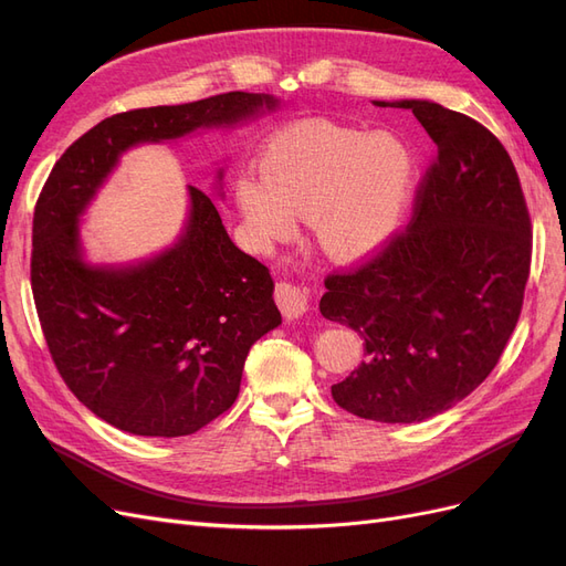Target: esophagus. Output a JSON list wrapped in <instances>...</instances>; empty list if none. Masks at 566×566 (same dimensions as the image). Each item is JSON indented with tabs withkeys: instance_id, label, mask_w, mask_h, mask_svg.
Segmentation results:
<instances>
[{
	"instance_id": "obj_1",
	"label": "esophagus",
	"mask_w": 566,
	"mask_h": 566,
	"mask_svg": "<svg viewBox=\"0 0 566 566\" xmlns=\"http://www.w3.org/2000/svg\"><path fill=\"white\" fill-rule=\"evenodd\" d=\"M276 304L279 310L283 312L285 318H300L304 316L306 312H310V300H306V293L302 287L287 283V281H281L276 285Z\"/></svg>"
}]
</instances>
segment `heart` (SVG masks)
<instances>
[{
    "mask_svg": "<svg viewBox=\"0 0 566 566\" xmlns=\"http://www.w3.org/2000/svg\"><path fill=\"white\" fill-rule=\"evenodd\" d=\"M260 169L262 177L245 172L233 181L254 241H285L302 217L337 262L382 250L401 229L418 186V160L401 136L333 123L279 132L262 150Z\"/></svg>",
    "mask_w": 566,
    "mask_h": 566,
    "instance_id": "heart-1",
    "label": "heart"
}]
</instances>
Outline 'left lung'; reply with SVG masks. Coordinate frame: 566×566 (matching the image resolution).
Returning <instances> with one entry per match:
<instances>
[{
    "label": "left lung",
    "mask_w": 566,
    "mask_h": 566,
    "mask_svg": "<svg viewBox=\"0 0 566 566\" xmlns=\"http://www.w3.org/2000/svg\"><path fill=\"white\" fill-rule=\"evenodd\" d=\"M408 108L437 146L413 224L349 273L325 279L318 310L364 337L361 361L333 399L375 422H422L453 408L499 364L531 264L517 169L472 117L427 98Z\"/></svg>",
    "instance_id": "8db88e82"
}]
</instances>
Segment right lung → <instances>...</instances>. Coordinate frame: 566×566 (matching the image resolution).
Returning a JSON list of instances; mask_svg holds the SVG:
<instances>
[{
  "label": "right lung",
  "mask_w": 566,
  "mask_h": 566,
  "mask_svg": "<svg viewBox=\"0 0 566 566\" xmlns=\"http://www.w3.org/2000/svg\"><path fill=\"white\" fill-rule=\"evenodd\" d=\"M271 94L106 117L51 169L32 219V295L51 358L94 416L136 437H186L229 410L250 347L281 325L269 269L229 238L212 196L188 186L179 235L144 260L90 262L80 221L142 144L235 129L276 113ZM224 167L217 169L221 196Z\"/></svg>",
  "instance_id": "1"
}]
</instances>
